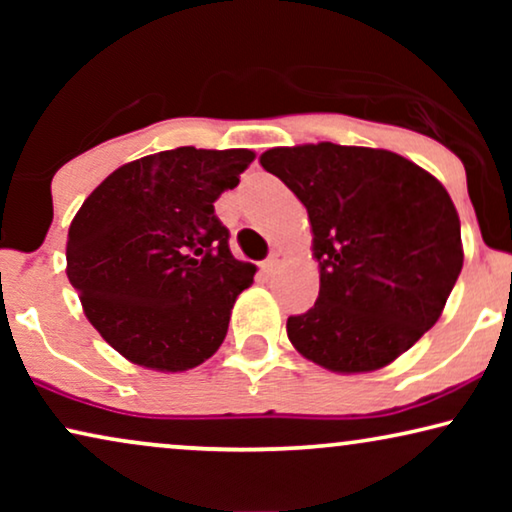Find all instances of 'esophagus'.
Returning a JSON list of instances; mask_svg holds the SVG:
<instances>
[{
    "mask_svg": "<svg viewBox=\"0 0 512 512\" xmlns=\"http://www.w3.org/2000/svg\"><path fill=\"white\" fill-rule=\"evenodd\" d=\"M284 261V254L282 251H272V254L265 258V263H263V268H265V272H275L277 268H279V263Z\"/></svg>",
    "mask_w": 512,
    "mask_h": 512,
    "instance_id": "34e87169",
    "label": "esophagus"
}]
</instances>
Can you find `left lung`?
Returning a JSON list of instances; mask_svg holds the SVG:
<instances>
[{"label": "left lung", "instance_id": "1", "mask_svg": "<svg viewBox=\"0 0 512 512\" xmlns=\"http://www.w3.org/2000/svg\"><path fill=\"white\" fill-rule=\"evenodd\" d=\"M303 202L319 298L289 317L305 359L333 373L384 368L436 324L464 265L461 223L443 184L384 149L331 142L261 156Z\"/></svg>", "mask_w": 512, "mask_h": 512}]
</instances>
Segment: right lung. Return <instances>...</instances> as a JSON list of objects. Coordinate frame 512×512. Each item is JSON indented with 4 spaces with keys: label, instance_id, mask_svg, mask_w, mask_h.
<instances>
[{
    "label": "right lung",
    "instance_id": "obj_1",
    "mask_svg": "<svg viewBox=\"0 0 512 512\" xmlns=\"http://www.w3.org/2000/svg\"><path fill=\"white\" fill-rule=\"evenodd\" d=\"M254 151L179 146L111 172L76 212L67 277L97 333L137 366L179 373L221 347L256 268L214 214Z\"/></svg>",
    "mask_w": 512,
    "mask_h": 512
}]
</instances>
